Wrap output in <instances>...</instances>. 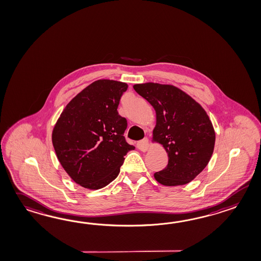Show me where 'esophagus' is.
<instances>
[{"mask_svg": "<svg viewBox=\"0 0 261 261\" xmlns=\"http://www.w3.org/2000/svg\"><path fill=\"white\" fill-rule=\"evenodd\" d=\"M138 148H139L140 151H148V149L150 148V142H149L148 139L145 138L142 140H139V142H138Z\"/></svg>", "mask_w": 261, "mask_h": 261, "instance_id": "1", "label": "esophagus"}]
</instances>
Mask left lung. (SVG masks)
<instances>
[{"instance_id": "1", "label": "left lung", "mask_w": 261, "mask_h": 261, "mask_svg": "<svg viewBox=\"0 0 261 261\" xmlns=\"http://www.w3.org/2000/svg\"><path fill=\"white\" fill-rule=\"evenodd\" d=\"M133 88L155 110L152 141L168 153V166L155 172L154 179L166 186L190 182L206 168L215 149V129L208 114L173 85L148 82Z\"/></svg>"}]
</instances>
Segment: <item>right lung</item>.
<instances>
[{"label":"right lung","mask_w":261,"mask_h":261,"mask_svg":"<svg viewBox=\"0 0 261 261\" xmlns=\"http://www.w3.org/2000/svg\"><path fill=\"white\" fill-rule=\"evenodd\" d=\"M127 88L121 81H94L66 105L53 128L59 162L84 188L100 189L115 180L124 155L135 149L123 137L127 121L117 110Z\"/></svg>","instance_id":"add662e5"}]
</instances>
